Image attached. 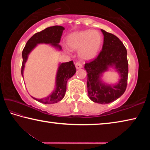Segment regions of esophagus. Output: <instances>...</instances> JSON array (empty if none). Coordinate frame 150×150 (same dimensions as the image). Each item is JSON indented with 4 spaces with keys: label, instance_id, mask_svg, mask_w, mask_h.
Wrapping results in <instances>:
<instances>
[{
    "label": "esophagus",
    "instance_id": "obj_1",
    "mask_svg": "<svg viewBox=\"0 0 150 150\" xmlns=\"http://www.w3.org/2000/svg\"><path fill=\"white\" fill-rule=\"evenodd\" d=\"M75 67L77 68V69H81V68L82 67V65H81V63L80 62H76Z\"/></svg>",
    "mask_w": 150,
    "mask_h": 150
}]
</instances>
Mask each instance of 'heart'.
<instances>
[{"instance_id": "heart-1", "label": "heart", "mask_w": 150, "mask_h": 150, "mask_svg": "<svg viewBox=\"0 0 150 150\" xmlns=\"http://www.w3.org/2000/svg\"><path fill=\"white\" fill-rule=\"evenodd\" d=\"M103 42V37L96 30H87L74 32L67 39L69 47L79 50V55L83 60L88 61L95 58L99 52Z\"/></svg>"}]
</instances>
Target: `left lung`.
I'll list each match as a JSON object with an SVG mask.
<instances>
[{
    "label": "left lung",
    "mask_w": 150,
    "mask_h": 150,
    "mask_svg": "<svg viewBox=\"0 0 150 150\" xmlns=\"http://www.w3.org/2000/svg\"><path fill=\"white\" fill-rule=\"evenodd\" d=\"M103 45L96 58L86 63L88 96L94 103L108 104L118 99L125 92L128 82V63L127 51L123 43L112 34L101 30ZM110 67H114L121 79L115 85H109L101 80L102 73Z\"/></svg>",
    "instance_id": "8db88e82"
}]
</instances>
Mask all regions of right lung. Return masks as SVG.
<instances>
[{
  "instance_id": "obj_1",
  "label": "right lung",
  "mask_w": 150,
  "mask_h": 150,
  "mask_svg": "<svg viewBox=\"0 0 150 150\" xmlns=\"http://www.w3.org/2000/svg\"><path fill=\"white\" fill-rule=\"evenodd\" d=\"M64 30V28L61 26L48 27L42 31L33 35L30 38L25 45L22 54V59H23L21 69L22 77H24L23 74L25 63L28 59V55L38 44H50L57 50H62V47L59 44L63 31ZM75 72L76 68L73 61L59 63L56 74V79H55V90L47 97L43 98H36L33 96L32 97L35 100L43 104H54L62 100L64 97L66 92L67 81L75 75Z\"/></svg>"
}]
</instances>
